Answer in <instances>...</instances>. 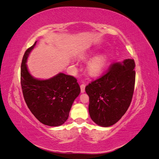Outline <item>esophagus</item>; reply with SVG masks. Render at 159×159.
Listing matches in <instances>:
<instances>
[{
  "instance_id": "34e87169",
  "label": "esophagus",
  "mask_w": 159,
  "mask_h": 159,
  "mask_svg": "<svg viewBox=\"0 0 159 159\" xmlns=\"http://www.w3.org/2000/svg\"><path fill=\"white\" fill-rule=\"evenodd\" d=\"M85 85L82 84L80 85V88H81V93H84L85 92Z\"/></svg>"
}]
</instances>
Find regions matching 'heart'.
I'll use <instances>...</instances> for the list:
<instances>
[{
    "mask_svg": "<svg viewBox=\"0 0 159 159\" xmlns=\"http://www.w3.org/2000/svg\"><path fill=\"white\" fill-rule=\"evenodd\" d=\"M107 64V57L103 54L95 56L88 64V70L91 75H95L100 74Z\"/></svg>",
    "mask_w": 159,
    "mask_h": 159,
    "instance_id": "b5f03b06",
    "label": "heart"
}]
</instances>
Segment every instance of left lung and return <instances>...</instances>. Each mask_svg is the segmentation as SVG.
I'll return each instance as SVG.
<instances>
[{
	"mask_svg": "<svg viewBox=\"0 0 159 159\" xmlns=\"http://www.w3.org/2000/svg\"><path fill=\"white\" fill-rule=\"evenodd\" d=\"M134 67L132 59L115 62L104 75L85 87L89 115L98 125L111 126L126 113L134 92Z\"/></svg>",
	"mask_w": 159,
	"mask_h": 159,
	"instance_id": "1",
	"label": "left lung"
}]
</instances>
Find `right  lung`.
<instances>
[{"mask_svg": "<svg viewBox=\"0 0 159 159\" xmlns=\"http://www.w3.org/2000/svg\"><path fill=\"white\" fill-rule=\"evenodd\" d=\"M35 42L24 54L20 70V83L24 98L32 113L42 123L51 127L64 124L75 99L80 93L77 80L60 73L53 78L38 80L30 75L26 61Z\"/></svg>", "mask_w": 159, "mask_h": 159, "instance_id": "add662e5", "label": "right lung"}]
</instances>
